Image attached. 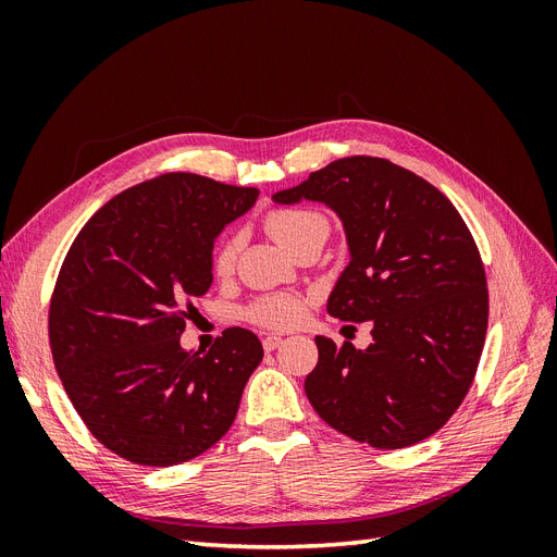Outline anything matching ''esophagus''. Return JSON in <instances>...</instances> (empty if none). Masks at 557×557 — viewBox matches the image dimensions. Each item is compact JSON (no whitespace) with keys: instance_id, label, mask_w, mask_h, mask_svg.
Instances as JSON below:
<instances>
[{"instance_id":"esophagus-1","label":"esophagus","mask_w":557,"mask_h":557,"mask_svg":"<svg viewBox=\"0 0 557 557\" xmlns=\"http://www.w3.org/2000/svg\"><path fill=\"white\" fill-rule=\"evenodd\" d=\"M281 344H283V339H281V336H276V334H267L264 339H262V346H264L267 352L269 350H276Z\"/></svg>"}]
</instances>
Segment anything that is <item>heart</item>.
<instances>
[{
  "label": "heart",
  "mask_w": 557,
  "mask_h": 557,
  "mask_svg": "<svg viewBox=\"0 0 557 557\" xmlns=\"http://www.w3.org/2000/svg\"><path fill=\"white\" fill-rule=\"evenodd\" d=\"M264 225L272 237L288 250H297L307 242L327 239L330 223L323 213L311 209H274L264 218ZM239 237L230 234L213 250V272L218 276L230 274L239 256ZM250 323L269 330H288L295 327L305 318V299L297 295H264L252 301L246 309Z\"/></svg>",
  "instance_id": "1"
}]
</instances>
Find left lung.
Here are the masks:
<instances>
[{"mask_svg":"<svg viewBox=\"0 0 557 557\" xmlns=\"http://www.w3.org/2000/svg\"><path fill=\"white\" fill-rule=\"evenodd\" d=\"M323 201L342 218L350 262L327 313L364 323L358 350L315 336L318 364L305 381L330 428L374 448L428 440L458 411L474 381L487 330L479 248L450 199L383 158H342L276 205Z\"/></svg>","mask_w":557,"mask_h":557,"instance_id":"obj_1","label":"left lung"}]
</instances>
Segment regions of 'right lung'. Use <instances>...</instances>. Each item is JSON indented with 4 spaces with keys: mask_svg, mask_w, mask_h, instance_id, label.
Wrapping results in <instances>:
<instances>
[{
    "mask_svg": "<svg viewBox=\"0 0 557 557\" xmlns=\"http://www.w3.org/2000/svg\"><path fill=\"white\" fill-rule=\"evenodd\" d=\"M258 188L162 174L115 195L83 225L48 311L53 362L99 444L146 467L209 450L232 428L262 344L227 327L207 352L181 348L193 297L211 288L213 239Z\"/></svg>",
    "mask_w": 557,
    "mask_h": 557,
    "instance_id": "add662e5",
    "label": "right lung"
}]
</instances>
